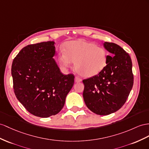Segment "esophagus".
Instances as JSON below:
<instances>
[{
	"label": "esophagus",
	"mask_w": 149,
	"mask_h": 149,
	"mask_svg": "<svg viewBox=\"0 0 149 149\" xmlns=\"http://www.w3.org/2000/svg\"><path fill=\"white\" fill-rule=\"evenodd\" d=\"M82 81V79L80 78V77H75V82H81Z\"/></svg>",
	"instance_id": "esophagus-1"
}]
</instances>
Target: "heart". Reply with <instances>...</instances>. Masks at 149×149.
Here are the masks:
<instances>
[{"label":"heart","instance_id":"1","mask_svg":"<svg viewBox=\"0 0 149 149\" xmlns=\"http://www.w3.org/2000/svg\"><path fill=\"white\" fill-rule=\"evenodd\" d=\"M108 53L102 47L89 41L79 40L70 41L66 44L65 52L58 56L60 66L67 69L74 63L75 70L84 77L98 75L107 65Z\"/></svg>","mask_w":149,"mask_h":149}]
</instances>
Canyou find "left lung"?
<instances>
[{"instance_id":"left-lung-1","label":"left lung","mask_w":149,"mask_h":149,"mask_svg":"<svg viewBox=\"0 0 149 149\" xmlns=\"http://www.w3.org/2000/svg\"><path fill=\"white\" fill-rule=\"evenodd\" d=\"M107 65L101 72L84 79L83 97L91 111L99 115L116 112L125 103L133 84L132 62L128 53L119 45L104 42Z\"/></svg>"}]
</instances>
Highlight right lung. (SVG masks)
<instances>
[{"mask_svg": "<svg viewBox=\"0 0 149 149\" xmlns=\"http://www.w3.org/2000/svg\"><path fill=\"white\" fill-rule=\"evenodd\" d=\"M54 41L24 47L15 57L11 68L15 95L27 111L48 118L58 113L74 84V75H63L53 57Z\"/></svg>", "mask_w": 149, "mask_h": 149, "instance_id": "add662e5", "label": "right lung"}]
</instances>
